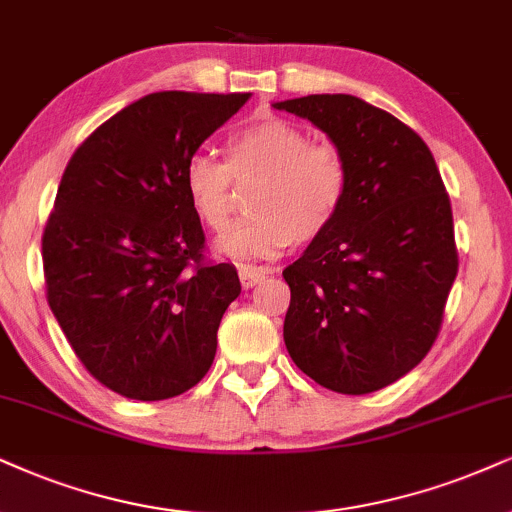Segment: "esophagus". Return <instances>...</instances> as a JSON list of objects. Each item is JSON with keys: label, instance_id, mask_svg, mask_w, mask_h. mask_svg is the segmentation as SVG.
I'll return each instance as SVG.
<instances>
[{"label": "esophagus", "instance_id": "34e87169", "mask_svg": "<svg viewBox=\"0 0 512 512\" xmlns=\"http://www.w3.org/2000/svg\"><path fill=\"white\" fill-rule=\"evenodd\" d=\"M270 273H273V270H268V268L242 266V268H239V282H242L244 289H251V287L261 285V282L266 280V277H268Z\"/></svg>", "mask_w": 512, "mask_h": 512}]
</instances>
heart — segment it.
Here are the masks:
<instances>
[{
	"instance_id": "heart-1",
	"label": "heart",
	"mask_w": 512,
	"mask_h": 512,
	"mask_svg": "<svg viewBox=\"0 0 512 512\" xmlns=\"http://www.w3.org/2000/svg\"><path fill=\"white\" fill-rule=\"evenodd\" d=\"M263 175L251 197L254 216L239 220L218 239L232 258H273L289 244L325 235L342 211L349 168L332 144L311 142L282 118H263L239 128L227 142V163L194 154L185 166V194L208 230L220 232L232 216V182Z\"/></svg>"
}]
</instances>
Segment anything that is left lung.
<instances>
[{
	"label": "left lung",
	"mask_w": 512,
	"mask_h": 512,
	"mask_svg": "<svg viewBox=\"0 0 512 512\" xmlns=\"http://www.w3.org/2000/svg\"><path fill=\"white\" fill-rule=\"evenodd\" d=\"M273 109L306 118L342 151L339 216L282 270L296 368L339 394L401 380L437 339L458 273L451 201L432 151L408 125L351 94H308Z\"/></svg>",
	"instance_id": "obj_1"
}]
</instances>
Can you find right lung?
Wrapping results in <instances>:
<instances>
[{"instance_id": "obj_1", "label": "right lung", "mask_w": 512, "mask_h": 512, "mask_svg": "<svg viewBox=\"0 0 512 512\" xmlns=\"http://www.w3.org/2000/svg\"><path fill=\"white\" fill-rule=\"evenodd\" d=\"M246 99L147 94L99 125L63 170L42 237L47 301L87 372L125 399L192 389L242 292L235 266L201 258L204 230L182 178Z\"/></svg>"}]
</instances>
